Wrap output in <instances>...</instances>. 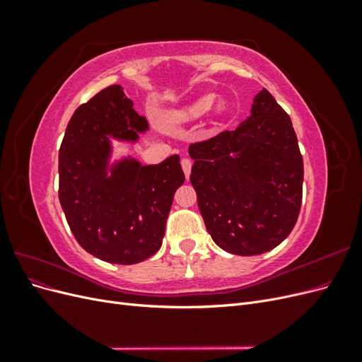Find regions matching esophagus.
<instances>
[{"label":"esophagus","mask_w":362,"mask_h":362,"mask_svg":"<svg viewBox=\"0 0 362 362\" xmlns=\"http://www.w3.org/2000/svg\"><path fill=\"white\" fill-rule=\"evenodd\" d=\"M181 168H182V170H184L185 178L189 180L190 172H192V160H190V158H182V160H181Z\"/></svg>","instance_id":"34e87169"}]
</instances>
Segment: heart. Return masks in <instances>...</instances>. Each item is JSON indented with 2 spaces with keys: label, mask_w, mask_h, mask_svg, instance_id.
Listing matches in <instances>:
<instances>
[{
  "label": "heart",
  "mask_w": 362,
  "mask_h": 362,
  "mask_svg": "<svg viewBox=\"0 0 362 362\" xmlns=\"http://www.w3.org/2000/svg\"><path fill=\"white\" fill-rule=\"evenodd\" d=\"M214 95L206 93L199 96L198 100H194L192 103H189L187 105H184L181 108H178L177 112L172 115V119L175 122H190V120L199 119L202 116H205L208 112L211 110L214 105ZM225 110V104L223 103H217L216 104V112L221 113Z\"/></svg>",
  "instance_id": "obj_1"
}]
</instances>
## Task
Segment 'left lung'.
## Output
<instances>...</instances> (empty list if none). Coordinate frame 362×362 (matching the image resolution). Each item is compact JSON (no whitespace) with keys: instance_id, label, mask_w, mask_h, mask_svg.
I'll return each instance as SVG.
<instances>
[{"instance_id":"8db88e82","label":"left lung","mask_w":362,"mask_h":362,"mask_svg":"<svg viewBox=\"0 0 362 362\" xmlns=\"http://www.w3.org/2000/svg\"><path fill=\"white\" fill-rule=\"evenodd\" d=\"M190 182L206 231L229 254L276 247L298 222L303 160L290 116L262 89L233 131L196 141Z\"/></svg>"}]
</instances>
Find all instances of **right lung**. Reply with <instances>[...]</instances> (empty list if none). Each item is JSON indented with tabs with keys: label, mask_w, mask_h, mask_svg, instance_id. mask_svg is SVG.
I'll use <instances>...</instances> for the list:
<instances>
[{
	"label": "right lung",
	"mask_w": 362,
	"mask_h": 362,
	"mask_svg": "<svg viewBox=\"0 0 362 362\" xmlns=\"http://www.w3.org/2000/svg\"><path fill=\"white\" fill-rule=\"evenodd\" d=\"M148 129L119 84L108 86L72 115L59 151V199L76 242L113 264H136L161 247L173 194L185 177L180 156L141 166L113 164L108 136L136 141Z\"/></svg>",
	"instance_id": "1"
}]
</instances>
